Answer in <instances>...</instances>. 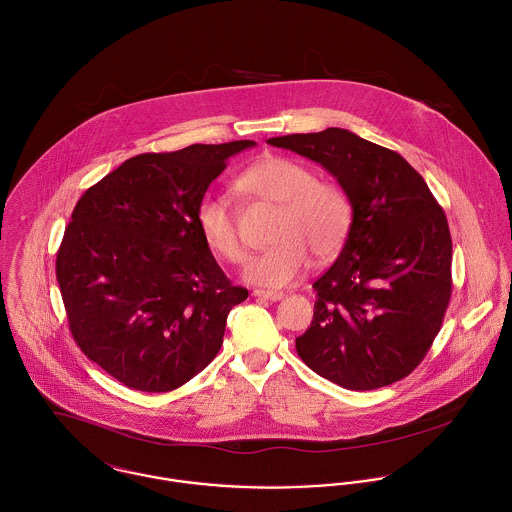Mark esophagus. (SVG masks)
Segmentation results:
<instances>
[{"instance_id": "34e87169", "label": "esophagus", "mask_w": 512, "mask_h": 512, "mask_svg": "<svg viewBox=\"0 0 512 512\" xmlns=\"http://www.w3.org/2000/svg\"><path fill=\"white\" fill-rule=\"evenodd\" d=\"M258 300H270V302H278L284 298V292H274V290H254L252 294Z\"/></svg>"}]
</instances>
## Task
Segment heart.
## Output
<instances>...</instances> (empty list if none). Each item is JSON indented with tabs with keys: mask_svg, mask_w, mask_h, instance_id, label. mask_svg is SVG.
Segmentation results:
<instances>
[{
	"mask_svg": "<svg viewBox=\"0 0 512 512\" xmlns=\"http://www.w3.org/2000/svg\"><path fill=\"white\" fill-rule=\"evenodd\" d=\"M244 192L280 204L270 248L250 256L242 268L246 282L282 288L296 282L310 266V250L320 260L334 258L353 222V206L338 184L318 180L308 165L266 157L240 174ZM196 226L204 244L226 262L242 260V240L230 204L220 194H206L196 208Z\"/></svg>",
	"mask_w": 512,
	"mask_h": 512,
	"instance_id": "b5f03b06",
	"label": "heart"
}]
</instances>
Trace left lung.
<instances>
[{"label":"left lung","instance_id":"8db88e82","mask_svg":"<svg viewBox=\"0 0 512 512\" xmlns=\"http://www.w3.org/2000/svg\"><path fill=\"white\" fill-rule=\"evenodd\" d=\"M270 145L320 163L353 206L338 260L314 282L302 361L345 389L407 377L441 330L451 300L453 242L423 176L399 153L345 129L286 135Z\"/></svg>","mask_w":512,"mask_h":512}]
</instances>
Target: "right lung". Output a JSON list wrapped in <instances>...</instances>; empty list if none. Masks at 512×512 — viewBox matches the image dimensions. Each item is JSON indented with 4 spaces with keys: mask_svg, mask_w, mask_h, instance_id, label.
<instances>
[{
    "mask_svg": "<svg viewBox=\"0 0 512 512\" xmlns=\"http://www.w3.org/2000/svg\"><path fill=\"white\" fill-rule=\"evenodd\" d=\"M254 145L137 155L75 204L55 262L69 330L123 385L172 391L216 357L248 290L216 264L196 208L226 161Z\"/></svg>",
    "mask_w": 512,
    "mask_h": 512,
    "instance_id": "1",
    "label": "right lung"
}]
</instances>
